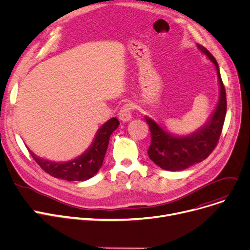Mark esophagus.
I'll return each instance as SVG.
<instances>
[{
	"label": "esophagus",
	"mask_w": 250,
	"mask_h": 250,
	"mask_svg": "<svg viewBox=\"0 0 250 250\" xmlns=\"http://www.w3.org/2000/svg\"><path fill=\"white\" fill-rule=\"evenodd\" d=\"M132 110H133V106H132L131 104H126L124 105L119 113H118V116H119V119L123 122H126V121H129L131 120L132 118Z\"/></svg>",
	"instance_id": "obj_1"
}]
</instances>
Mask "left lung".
I'll return each mask as SVG.
<instances>
[{"label": "left lung", "mask_w": 250, "mask_h": 250, "mask_svg": "<svg viewBox=\"0 0 250 250\" xmlns=\"http://www.w3.org/2000/svg\"><path fill=\"white\" fill-rule=\"evenodd\" d=\"M198 48L208 56L216 67L220 85L219 101L206 125L188 136L180 137L169 134L149 117H145L151 133V143L147 150L148 156L156 166L166 170H184L206 159L215 149L225 121L226 92L219 65L215 57L206 48L200 44H198Z\"/></svg>", "instance_id": "left-lung-1"}]
</instances>
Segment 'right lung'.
<instances>
[{
    "label": "right lung",
    "instance_id": "1",
    "mask_svg": "<svg viewBox=\"0 0 250 250\" xmlns=\"http://www.w3.org/2000/svg\"><path fill=\"white\" fill-rule=\"evenodd\" d=\"M119 121L117 118L108 120L97 132L94 142L81 156L66 163H54L45 160L30 149H28L37 165L48 174L56 179H62L68 182L86 181L99 171L107 151L109 139L113 132L118 128Z\"/></svg>",
    "mask_w": 250,
    "mask_h": 250
}]
</instances>
